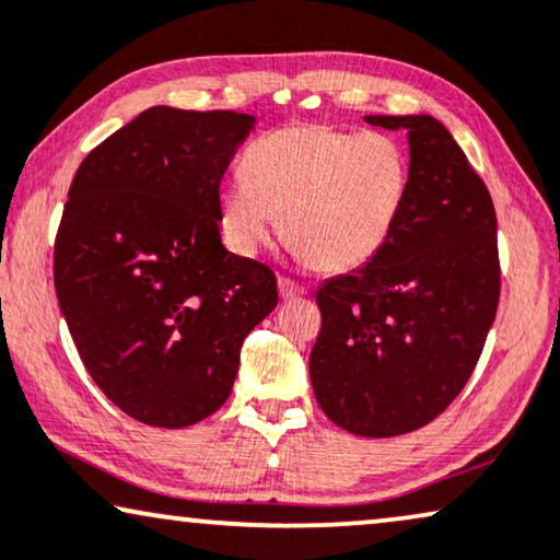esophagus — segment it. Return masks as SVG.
<instances>
[{
    "mask_svg": "<svg viewBox=\"0 0 560 560\" xmlns=\"http://www.w3.org/2000/svg\"><path fill=\"white\" fill-rule=\"evenodd\" d=\"M279 294H281L283 302H291V299H302V296L306 294V289L299 287L296 281L281 277V279H279Z\"/></svg>",
    "mask_w": 560,
    "mask_h": 560,
    "instance_id": "obj_1",
    "label": "esophagus"
}]
</instances>
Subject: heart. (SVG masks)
Wrapping results in <instances>:
<instances>
[{"label":"heart","instance_id":"obj_1","mask_svg":"<svg viewBox=\"0 0 560 560\" xmlns=\"http://www.w3.org/2000/svg\"><path fill=\"white\" fill-rule=\"evenodd\" d=\"M408 187V156L388 133L283 126L250 141L243 172L223 179L218 228L235 256L254 258L281 223L299 258L350 271L388 243Z\"/></svg>","mask_w":560,"mask_h":560}]
</instances>
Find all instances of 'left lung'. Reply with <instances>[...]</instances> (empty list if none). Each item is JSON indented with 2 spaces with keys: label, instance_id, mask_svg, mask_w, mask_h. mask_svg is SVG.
I'll list each match as a JSON object with an SVG mask.
<instances>
[{
  "label": "left lung",
  "instance_id": "left-lung-1",
  "mask_svg": "<svg viewBox=\"0 0 560 560\" xmlns=\"http://www.w3.org/2000/svg\"><path fill=\"white\" fill-rule=\"evenodd\" d=\"M365 121L406 131L411 187L388 243L317 289L322 329L310 377L329 421L388 439L434 421L482 355L500 299L498 218L434 116Z\"/></svg>",
  "mask_w": 560,
  "mask_h": 560
}]
</instances>
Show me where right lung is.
<instances>
[{"instance_id":"obj_1","label":"right lung","mask_w":560,"mask_h":560,"mask_svg":"<svg viewBox=\"0 0 560 560\" xmlns=\"http://www.w3.org/2000/svg\"><path fill=\"white\" fill-rule=\"evenodd\" d=\"M256 116L154 106L78 167L55 238V291L106 398L183 429L231 396L246 335L279 302L277 277L235 256L218 190Z\"/></svg>"}]
</instances>
